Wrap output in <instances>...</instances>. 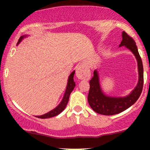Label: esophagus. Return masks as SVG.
<instances>
[{"mask_svg":"<svg viewBox=\"0 0 150 150\" xmlns=\"http://www.w3.org/2000/svg\"><path fill=\"white\" fill-rule=\"evenodd\" d=\"M90 70L86 63H82L77 67L76 76L80 80H88L90 78Z\"/></svg>","mask_w":150,"mask_h":150,"instance_id":"esophagus-1","label":"esophagus"}]
</instances>
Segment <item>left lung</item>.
Wrapping results in <instances>:
<instances>
[{
    "mask_svg": "<svg viewBox=\"0 0 150 150\" xmlns=\"http://www.w3.org/2000/svg\"><path fill=\"white\" fill-rule=\"evenodd\" d=\"M121 42L119 46H125L135 55L137 61L139 80L137 86L131 93L125 97H112L106 96L101 90L99 84V77L97 70L94 71V76L89 81V91L88 94V102L91 108L99 114L111 116L125 111L140 97L142 91L144 83L143 65L135 41L126 32L122 33Z\"/></svg>",
    "mask_w": 150,
    "mask_h": 150,
    "instance_id": "obj_1",
    "label": "left lung"
}]
</instances>
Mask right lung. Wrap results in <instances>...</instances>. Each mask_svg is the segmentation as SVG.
<instances>
[{
  "mask_svg": "<svg viewBox=\"0 0 150 150\" xmlns=\"http://www.w3.org/2000/svg\"><path fill=\"white\" fill-rule=\"evenodd\" d=\"M27 37V35H24L20 37V39H19V41L17 44V45H18L20 44V42L22 40L23 38H25ZM74 75H75V70L70 75L69 77H68V85H67V87L66 89H65V92L64 94V96H63V99H62L61 102L60 103L59 105L54 108V109L51 110V111L49 112L45 113V114L42 115V116H37L36 117L39 118H51V117L56 116L57 115L61 113L63 110L65 109V106L66 105L68 104V101H69V97H70V93L72 92V91L73 90V89L75 88V82H74Z\"/></svg>",
  "mask_w": 150,
  "mask_h": 150,
  "instance_id": "add662e5",
  "label": "right lung"
}]
</instances>
